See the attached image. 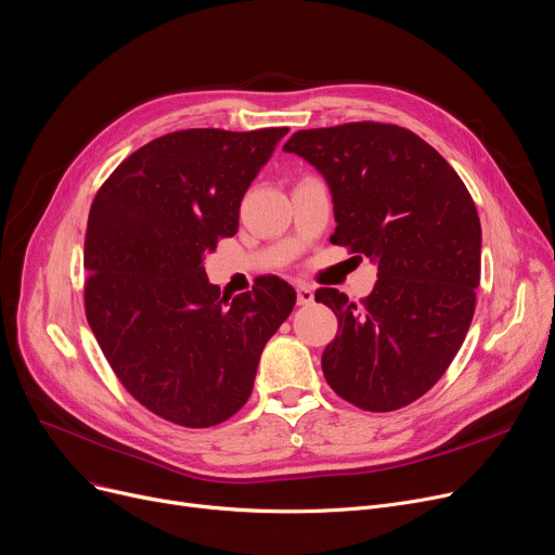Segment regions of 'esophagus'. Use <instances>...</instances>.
Here are the masks:
<instances>
[{
	"label": "esophagus",
	"instance_id": "esophagus-1",
	"mask_svg": "<svg viewBox=\"0 0 555 555\" xmlns=\"http://www.w3.org/2000/svg\"><path fill=\"white\" fill-rule=\"evenodd\" d=\"M315 299V293H312L310 285H297V304L299 306H308Z\"/></svg>",
	"mask_w": 555,
	"mask_h": 555
}]
</instances>
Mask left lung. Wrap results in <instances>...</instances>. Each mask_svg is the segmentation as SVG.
<instances>
[{
  "instance_id": "obj_1",
  "label": "left lung",
  "mask_w": 555,
  "mask_h": 555,
  "mask_svg": "<svg viewBox=\"0 0 555 555\" xmlns=\"http://www.w3.org/2000/svg\"><path fill=\"white\" fill-rule=\"evenodd\" d=\"M285 152L326 179L335 233L378 264L360 304L335 287L315 301L337 318L322 372L335 395L370 413L417 401L451 365L469 331L480 281V222L469 190L417 133L349 122L297 131Z\"/></svg>"
}]
</instances>
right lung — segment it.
Instances as JSON below:
<instances>
[{
    "mask_svg": "<svg viewBox=\"0 0 555 555\" xmlns=\"http://www.w3.org/2000/svg\"><path fill=\"white\" fill-rule=\"evenodd\" d=\"M287 127L188 129L115 167L88 215L86 318L119 383L154 415L222 424L251 395L260 353L297 293L262 276L220 297L204 256L237 231L240 202Z\"/></svg>",
    "mask_w": 555,
    "mask_h": 555,
    "instance_id": "add662e5",
    "label": "right lung"
}]
</instances>
